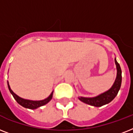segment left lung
Masks as SVG:
<instances>
[{"instance_id": "left-lung-1", "label": "left lung", "mask_w": 133, "mask_h": 133, "mask_svg": "<svg viewBox=\"0 0 133 133\" xmlns=\"http://www.w3.org/2000/svg\"><path fill=\"white\" fill-rule=\"evenodd\" d=\"M115 62L117 67V77H116L115 81L112 86L108 91L98 95L97 97H90V98L79 97V99L80 101L90 105L96 106V107H101L102 105L110 103L115 99V97L117 96L118 92L119 90L121 84H122V70L116 58H115Z\"/></svg>"}]
</instances>
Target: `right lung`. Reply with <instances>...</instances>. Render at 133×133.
Wrapping results in <instances>:
<instances>
[{"label":"right lung","instance_id":"1","mask_svg":"<svg viewBox=\"0 0 133 133\" xmlns=\"http://www.w3.org/2000/svg\"><path fill=\"white\" fill-rule=\"evenodd\" d=\"M7 85H8V88H9V92H11V95H13L14 98L15 99L16 101H17L18 103H19L21 105H22L23 107L26 108H29V109H36L37 108L45 105V104H47V103L52 99V95H53V91H52L50 96H49L48 98L43 99V100H41V101H32V100H28V99H23L21 97H18L17 95H16L15 93L13 91L11 90L8 82H7Z\"/></svg>","mask_w":133,"mask_h":133}]
</instances>
